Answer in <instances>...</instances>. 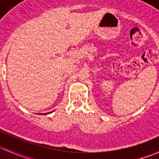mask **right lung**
<instances>
[{
    "instance_id": "add662e5",
    "label": "right lung",
    "mask_w": 159,
    "mask_h": 159,
    "mask_svg": "<svg viewBox=\"0 0 159 159\" xmlns=\"http://www.w3.org/2000/svg\"><path fill=\"white\" fill-rule=\"evenodd\" d=\"M51 113H52V112H51ZM43 114H44V113H43ZM45 114H47V113H45Z\"/></svg>"
}]
</instances>
